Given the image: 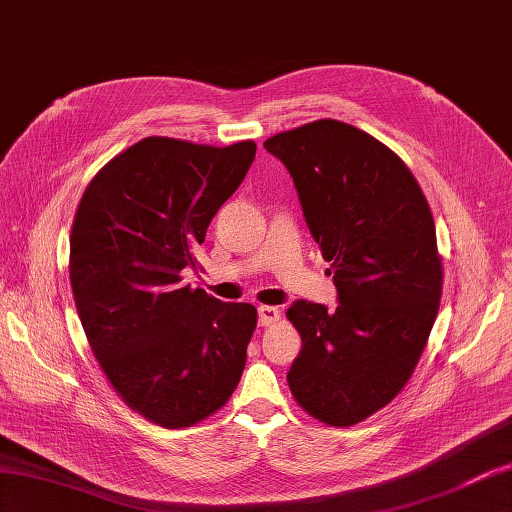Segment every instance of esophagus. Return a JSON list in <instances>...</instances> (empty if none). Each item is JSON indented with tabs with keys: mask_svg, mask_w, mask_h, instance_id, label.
Listing matches in <instances>:
<instances>
[{
	"mask_svg": "<svg viewBox=\"0 0 512 512\" xmlns=\"http://www.w3.org/2000/svg\"><path fill=\"white\" fill-rule=\"evenodd\" d=\"M279 320V310L272 305H259L257 307V323L259 327H270Z\"/></svg>",
	"mask_w": 512,
	"mask_h": 512,
	"instance_id": "obj_1",
	"label": "esophagus"
}]
</instances>
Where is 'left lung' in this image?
I'll use <instances>...</instances> for the list:
<instances>
[{"label": "left lung", "mask_w": 512, "mask_h": 512, "mask_svg": "<svg viewBox=\"0 0 512 512\" xmlns=\"http://www.w3.org/2000/svg\"><path fill=\"white\" fill-rule=\"evenodd\" d=\"M264 148L290 172L338 294L336 310L290 305L303 347L288 384L312 417L353 425L397 397L432 331L443 288L432 213L397 154L355 126L318 120Z\"/></svg>", "instance_id": "left-lung-1"}]
</instances>
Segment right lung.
<instances>
[{"mask_svg": "<svg viewBox=\"0 0 512 512\" xmlns=\"http://www.w3.org/2000/svg\"><path fill=\"white\" fill-rule=\"evenodd\" d=\"M255 150L146 137L95 174L76 211L69 279L91 351L128 406L163 427L207 419L240 384L255 307L181 272L200 266L194 251Z\"/></svg>", "mask_w": 512, "mask_h": 512, "instance_id": "right-lung-1", "label": "right lung"}]
</instances>
